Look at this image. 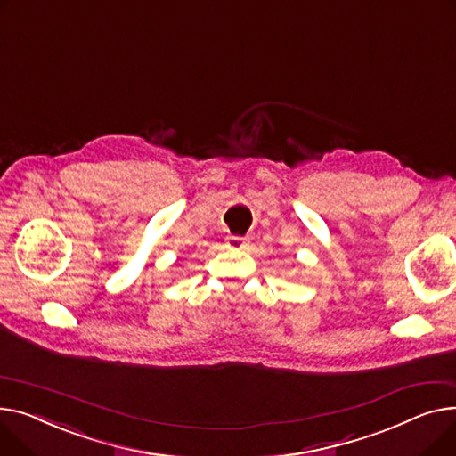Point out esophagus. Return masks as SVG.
<instances>
[{
	"label": "esophagus",
	"instance_id": "obj_1",
	"mask_svg": "<svg viewBox=\"0 0 456 456\" xmlns=\"http://www.w3.org/2000/svg\"><path fill=\"white\" fill-rule=\"evenodd\" d=\"M247 245H248V237H239V235L228 237V247L230 248H245Z\"/></svg>",
	"mask_w": 456,
	"mask_h": 456
}]
</instances>
